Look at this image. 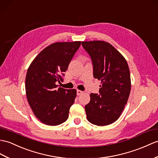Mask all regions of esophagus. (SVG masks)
Wrapping results in <instances>:
<instances>
[{
  "instance_id": "obj_1",
  "label": "esophagus",
  "mask_w": 158,
  "mask_h": 158,
  "mask_svg": "<svg viewBox=\"0 0 158 158\" xmlns=\"http://www.w3.org/2000/svg\"><path fill=\"white\" fill-rule=\"evenodd\" d=\"M83 93V91H81V90H77V94L78 96H80V95L82 94Z\"/></svg>"
}]
</instances>
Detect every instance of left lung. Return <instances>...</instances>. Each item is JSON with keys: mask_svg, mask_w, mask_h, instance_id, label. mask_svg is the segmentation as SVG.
I'll list each match as a JSON object with an SVG mask.
<instances>
[{"mask_svg": "<svg viewBox=\"0 0 158 158\" xmlns=\"http://www.w3.org/2000/svg\"><path fill=\"white\" fill-rule=\"evenodd\" d=\"M91 58L94 78L101 81L100 94H90L85 106L91 124L106 126L118 119L127 104L131 87L129 68L125 58L108 42H82Z\"/></svg>", "mask_w": 158, "mask_h": 158, "instance_id": "left-lung-1", "label": "left lung"}]
</instances>
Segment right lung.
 I'll return each instance as SVG.
<instances>
[{"label": "right lung", "mask_w": 158, "mask_h": 158, "mask_svg": "<svg viewBox=\"0 0 158 158\" xmlns=\"http://www.w3.org/2000/svg\"><path fill=\"white\" fill-rule=\"evenodd\" d=\"M81 41L55 42L46 47L27 69L25 91L36 118L50 126L65 122L77 97V90L58 87L62 76L79 48Z\"/></svg>", "instance_id": "add662e5"}]
</instances>
